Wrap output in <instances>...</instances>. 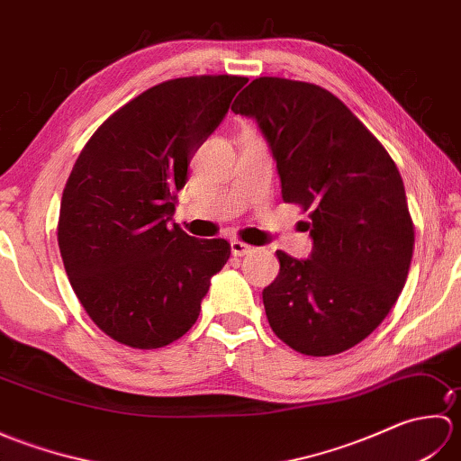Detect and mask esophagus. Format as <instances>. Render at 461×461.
Masks as SVG:
<instances>
[{
	"label": "esophagus",
	"mask_w": 461,
	"mask_h": 461,
	"mask_svg": "<svg viewBox=\"0 0 461 461\" xmlns=\"http://www.w3.org/2000/svg\"><path fill=\"white\" fill-rule=\"evenodd\" d=\"M253 251V248L251 246H248V243H243V241H240V240H233L231 241V253L236 258H243V256H248V253H251Z\"/></svg>",
	"instance_id": "34e87169"
}]
</instances>
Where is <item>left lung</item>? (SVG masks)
Wrapping results in <instances>:
<instances>
[{
	"label": "left lung",
	"instance_id": "obj_1",
	"mask_svg": "<svg viewBox=\"0 0 461 461\" xmlns=\"http://www.w3.org/2000/svg\"><path fill=\"white\" fill-rule=\"evenodd\" d=\"M256 119L277 162L283 202L309 212L312 251H277L263 289L273 332L330 357L365 340L394 307L414 251L404 182L376 136L319 85L259 77L231 104Z\"/></svg>",
	"mask_w": 461,
	"mask_h": 461
}]
</instances>
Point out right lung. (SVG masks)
I'll return each instance as SVG.
<instances>
[{
	"instance_id": "right-lung-1",
	"label": "right lung",
	"mask_w": 461,
	"mask_h": 461,
	"mask_svg": "<svg viewBox=\"0 0 461 461\" xmlns=\"http://www.w3.org/2000/svg\"><path fill=\"white\" fill-rule=\"evenodd\" d=\"M248 77H182L109 116L65 184L57 240L86 315L121 345L160 348L192 329L225 240H195L170 220L192 154L218 129Z\"/></svg>"
}]
</instances>
